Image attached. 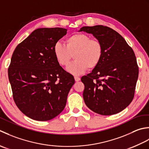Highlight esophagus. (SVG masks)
<instances>
[{"label":"esophagus","mask_w":149,"mask_h":149,"mask_svg":"<svg viewBox=\"0 0 149 149\" xmlns=\"http://www.w3.org/2000/svg\"><path fill=\"white\" fill-rule=\"evenodd\" d=\"M74 80L76 81H78L80 80V78L78 77H74Z\"/></svg>","instance_id":"obj_1"}]
</instances>
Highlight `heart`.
<instances>
[{
  "mask_svg": "<svg viewBox=\"0 0 149 149\" xmlns=\"http://www.w3.org/2000/svg\"><path fill=\"white\" fill-rule=\"evenodd\" d=\"M53 54L60 65L67 67L73 55L74 61L68 68L73 74H80L89 68L93 69L99 64L103 55L101 42L91 38L84 33H76L67 38L65 45L58 42L53 47Z\"/></svg>",
  "mask_w": 149,
  "mask_h": 149,
  "instance_id": "b5f03b06",
  "label": "heart"
}]
</instances>
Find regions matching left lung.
<instances>
[{"label":"left lung","mask_w":149,"mask_h":149,"mask_svg":"<svg viewBox=\"0 0 149 149\" xmlns=\"http://www.w3.org/2000/svg\"><path fill=\"white\" fill-rule=\"evenodd\" d=\"M79 31L91 33L103 46L99 64L81 78L85 86V104L101 115L120 113L134 96L139 69L134 51L119 33L109 27L84 26Z\"/></svg>","instance_id":"8db88e82"}]
</instances>
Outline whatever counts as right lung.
Masks as SVG:
<instances>
[{"label":"right lung","instance_id":"right-lung-1","mask_svg":"<svg viewBox=\"0 0 149 149\" xmlns=\"http://www.w3.org/2000/svg\"><path fill=\"white\" fill-rule=\"evenodd\" d=\"M60 28H39L15 48L8 78L15 104L33 120L47 121L64 109L73 76L56 61L55 43L65 35Z\"/></svg>","mask_w":149,"mask_h":149}]
</instances>
